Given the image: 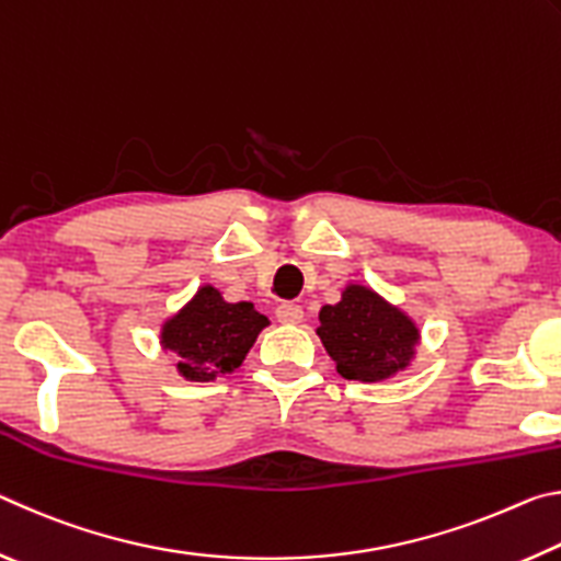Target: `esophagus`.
Segmentation results:
<instances>
[{"label": "esophagus", "mask_w": 561, "mask_h": 561, "mask_svg": "<svg viewBox=\"0 0 561 561\" xmlns=\"http://www.w3.org/2000/svg\"><path fill=\"white\" fill-rule=\"evenodd\" d=\"M277 319L282 324H301L304 319V309L299 304H291V301H282L277 307Z\"/></svg>", "instance_id": "esophagus-1"}]
</instances>
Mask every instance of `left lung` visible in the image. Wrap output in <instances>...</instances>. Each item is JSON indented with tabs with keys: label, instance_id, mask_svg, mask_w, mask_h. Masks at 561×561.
<instances>
[{
	"label": "left lung",
	"instance_id": "8db88e82",
	"mask_svg": "<svg viewBox=\"0 0 561 561\" xmlns=\"http://www.w3.org/2000/svg\"><path fill=\"white\" fill-rule=\"evenodd\" d=\"M317 336L341 376L381 383L411 368L421 327L376 289L348 282L336 304L321 307Z\"/></svg>",
	"mask_w": 561,
	"mask_h": 561
}]
</instances>
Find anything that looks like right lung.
Instances as JSON below:
<instances>
[{
	"label": "right lung",
	"instance_id": "right-lung-1",
	"mask_svg": "<svg viewBox=\"0 0 561 561\" xmlns=\"http://www.w3.org/2000/svg\"><path fill=\"white\" fill-rule=\"evenodd\" d=\"M270 319L252 301H227L213 284H203L183 307L160 321V348L175 354V371L185 381L210 383L234 374Z\"/></svg>",
	"mask_w": 561,
	"mask_h": 561
}]
</instances>
